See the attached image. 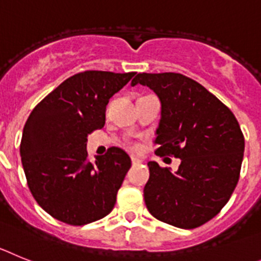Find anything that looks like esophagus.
Listing matches in <instances>:
<instances>
[{
    "instance_id": "34e87169",
    "label": "esophagus",
    "mask_w": 261,
    "mask_h": 261,
    "mask_svg": "<svg viewBox=\"0 0 261 261\" xmlns=\"http://www.w3.org/2000/svg\"><path fill=\"white\" fill-rule=\"evenodd\" d=\"M131 163H133V165H138V164H140V163H142V160H140V159H138V158H135V156H133V158H131Z\"/></svg>"
}]
</instances>
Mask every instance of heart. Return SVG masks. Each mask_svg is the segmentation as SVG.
<instances>
[{
	"label": "heart",
	"mask_w": 261,
	"mask_h": 261,
	"mask_svg": "<svg viewBox=\"0 0 261 261\" xmlns=\"http://www.w3.org/2000/svg\"><path fill=\"white\" fill-rule=\"evenodd\" d=\"M131 148H133V149H137V146H135V144H131Z\"/></svg>",
	"instance_id": "b5f03b06"
}]
</instances>
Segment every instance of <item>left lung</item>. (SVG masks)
I'll return each mask as SVG.
<instances>
[{
  "mask_svg": "<svg viewBox=\"0 0 261 261\" xmlns=\"http://www.w3.org/2000/svg\"><path fill=\"white\" fill-rule=\"evenodd\" d=\"M162 102L158 155L181 159L177 172L149 162L147 209L180 228L203 225L227 203L238 184L244 137L230 109L201 84L181 73H138Z\"/></svg>",
  "mask_w": 261,
  "mask_h": 261,
  "instance_id": "1",
  "label": "left lung"
}]
</instances>
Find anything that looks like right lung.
<instances>
[{"label":"right lung","instance_id":"right-lung-1","mask_svg":"<svg viewBox=\"0 0 261 261\" xmlns=\"http://www.w3.org/2000/svg\"><path fill=\"white\" fill-rule=\"evenodd\" d=\"M135 72L85 71L69 77L34 108L21 140L27 185L38 205L58 221L83 226L112 212L131 167L122 148L88 160L87 142L102 128L109 99Z\"/></svg>","mask_w":261,"mask_h":261}]
</instances>
